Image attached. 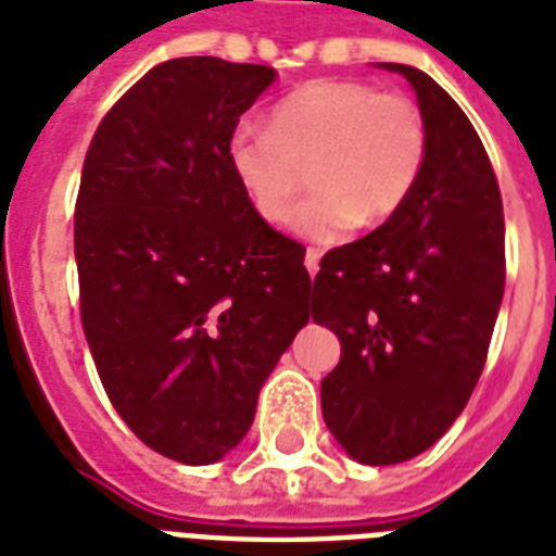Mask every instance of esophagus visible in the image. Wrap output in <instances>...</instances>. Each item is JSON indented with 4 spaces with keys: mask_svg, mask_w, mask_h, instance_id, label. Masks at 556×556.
Segmentation results:
<instances>
[{
    "mask_svg": "<svg viewBox=\"0 0 556 556\" xmlns=\"http://www.w3.org/2000/svg\"><path fill=\"white\" fill-rule=\"evenodd\" d=\"M320 256L323 253L317 251V248H308V251H305V268H308V274H317V270H320Z\"/></svg>",
    "mask_w": 556,
    "mask_h": 556,
    "instance_id": "1",
    "label": "esophagus"
}]
</instances>
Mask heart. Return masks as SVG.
Returning a JSON list of instances; mask_svg holds the SVG:
<instances>
[{"instance_id":"1","label":"heart","mask_w":556,"mask_h":556,"mask_svg":"<svg viewBox=\"0 0 556 556\" xmlns=\"http://www.w3.org/2000/svg\"><path fill=\"white\" fill-rule=\"evenodd\" d=\"M430 135L406 94L371 83L317 77L270 109L268 129L236 126L227 167L262 222L286 225L303 167L312 195L296 210V233L334 242L352 227H378L413 195Z\"/></svg>"}]
</instances>
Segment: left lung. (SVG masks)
I'll use <instances>...</instances> for the list:
<instances>
[{
    "label": "left lung",
    "mask_w": 556,
    "mask_h": 556,
    "mask_svg": "<svg viewBox=\"0 0 556 556\" xmlns=\"http://www.w3.org/2000/svg\"><path fill=\"white\" fill-rule=\"evenodd\" d=\"M404 74L430 150L413 195L378 230L323 256L314 323L340 340L323 418L361 465L409 462L450 430L484 369L505 291V216L491 159L458 103Z\"/></svg>",
    "instance_id": "8db88e82"
}]
</instances>
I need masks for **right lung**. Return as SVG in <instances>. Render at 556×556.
Instances as JSON below:
<instances>
[{
	"mask_svg": "<svg viewBox=\"0 0 556 556\" xmlns=\"http://www.w3.org/2000/svg\"><path fill=\"white\" fill-rule=\"evenodd\" d=\"M268 65L178 56L100 121L74 213L80 320L109 401L155 453L213 465L308 323L305 248L244 201L227 167Z\"/></svg>",
	"mask_w": 556,
	"mask_h": 556,
	"instance_id": "right-lung-1",
	"label": "right lung"
}]
</instances>
